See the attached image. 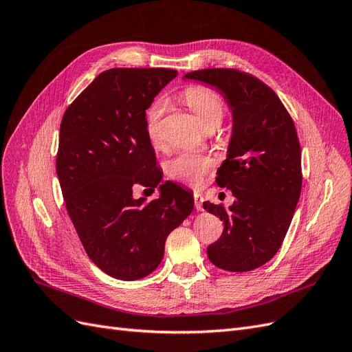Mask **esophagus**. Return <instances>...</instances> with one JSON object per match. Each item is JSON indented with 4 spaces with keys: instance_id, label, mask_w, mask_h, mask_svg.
<instances>
[{
    "instance_id": "esophagus-1",
    "label": "esophagus",
    "mask_w": 352,
    "mask_h": 352,
    "mask_svg": "<svg viewBox=\"0 0 352 352\" xmlns=\"http://www.w3.org/2000/svg\"><path fill=\"white\" fill-rule=\"evenodd\" d=\"M202 202H204V197H202V195L198 194V192H194V204H195V208H197L198 211L204 210V207H202Z\"/></svg>"
}]
</instances>
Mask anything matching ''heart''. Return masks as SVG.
I'll use <instances>...</instances> for the list:
<instances>
[{
	"instance_id": "1",
	"label": "heart",
	"mask_w": 352,
	"mask_h": 352,
	"mask_svg": "<svg viewBox=\"0 0 352 352\" xmlns=\"http://www.w3.org/2000/svg\"><path fill=\"white\" fill-rule=\"evenodd\" d=\"M180 100L188 105V109L195 114L198 122L206 129H214L225 116V104H223L220 95L207 87H202V85H190V87L185 88L180 92ZM163 113L164 105L162 101H154L145 113L146 133L155 148L162 145L158 127ZM212 166L214 163L210 157L182 153L167 162L166 173L170 179L179 180V182L199 185L211 172Z\"/></svg>"
}]
</instances>
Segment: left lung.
<instances>
[{"mask_svg":"<svg viewBox=\"0 0 352 352\" xmlns=\"http://www.w3.org/2000/svg\"><path fill=\"white\" fill-rule=\"evenodd\" d=\"M185 78L216 87L233 116L228 157L216 182L230 189L235 201L229 208L204 202L225 225L207 255L223 270H254L279 251L301 195V146L294 120L274 91L250 73L204 69Z\"/></svg>","mask_w":352,"mask_h":352,"instance_id":"left-lung-1","label":"left lung"}]
</instances>
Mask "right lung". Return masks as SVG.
I'll use <instances>...</instances> for the list:
<instances>
[{"instance_id":"1","label":"right lung","mask_w":352,"mask_h":352,"mask_svg":"<svg viewBox=\"0 0 352 352\" xmlns=\"http://www.w3.org/2000/svg\"><path fill=\"white\" fill-rule=\"evenodd\" d=\"M173 69L100 73L63 116L57 176L66 208L92 263L114 279L153 273L168 233L194 210L186 189L157 167L145 110L176 78ZM160 185V198L135 200L131 188Z\"/></svg>"}]
</instances>
